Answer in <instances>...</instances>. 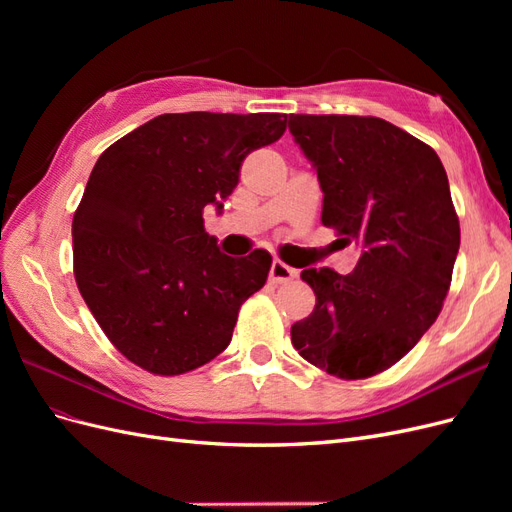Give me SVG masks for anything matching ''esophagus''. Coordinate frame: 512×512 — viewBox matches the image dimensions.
Instances as JSON below:
<instances>
[{
  "label": "esophagus",
  "mask_w": 512,
  "mask_h": 512,
  "mask_svg": "<svg viewBox=\"0 0 512 512\" xmlns=\"http://www.w3.org/2000/svg\"><path fill=\"white\" fill-rule=\"evenodd\" d=\"M294 275H297V271H294L292 267L284 265L282 260H273L271 271H269V280H271L273 284H284V282H290Z\"/></svg>",
  "instance_id": "34e87169"
}]
</instances>
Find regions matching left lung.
<instances>
[{
	"label": "left lung",
	"instance_id": "8db88e82",
	"mask_svg": "<svg viewBox=\"0 0 512 512\" xmlns=\"http://www.w3.org/2000/svg\"><path fill=\"white\" fill-rule=\"evenodd\" d=\"M288 128L318 173L322 224L363 247L348 275L303 269L316 307L292 324V346L331 376H376L416 346L451 286L459 218L446 170L378 117L290 115Z\"/></svg>",
	"mask_w": 512,
	"mask_h": 512
}]
</instances>
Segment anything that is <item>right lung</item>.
Instances as JSON below:
<instances>
[{"mask_svg": "<svg viewBox=\"0 0 512 512\" xmlns=\"http://www.w3.org/2000/svg\"><path fill=\"white\" fill-rule=\"evenodd\" d=\"M280 113H166L108 147L72 220L74 277L113 346L179 376L230 344L239 309L271 256L220 252L203 211L239 183L247 153L280 141Z\"/></svg>", "mask_w": 512, "mask_h": 512, "instance_id": "add662e5", "label": "right lung"}]
</instances>
